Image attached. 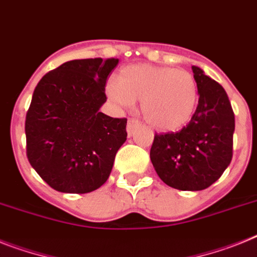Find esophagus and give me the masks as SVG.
I'll return each mask as SVG.
<instances>
[{
	"mask_svg": "<svg viewBox=\"0 0 257 257\" xmlns=\"http://www.w3.org/2000/svg\"><path fill=\"white\" fill-rule=\"evenodd\" d=\"M141 122L139 120H136V118H129L128 124H126V131H128V135L132 136L133 132H135L136 129L139 128Z\"/></svg>",
	"mask_w": 257,
	"mask_h": 257,
	"instance_id": "34e87169",
	"label": "esophagus"
}]
</instances>
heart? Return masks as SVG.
I'll use <instances>...</instances> for the list:
<instances>
[{
  "instance_id": "obj_1",
  "label": "heart",
  "mask_w": 257,
  "mask_h": 257,
  "mask_svg": "<svg viewBox=\"0 0 257 257\" xmlns=\"http://www.w3.org/2000/svg\"><path fill=\"white\" fill-rule=\"evenodd\" d=\"M105 94L118 108H131L141 100L142 116L159 131H176L188 124L198 102L197 82L183 69L149 64L125 66L118 82L109 79Z\"/></svg>"
}]
</instances>
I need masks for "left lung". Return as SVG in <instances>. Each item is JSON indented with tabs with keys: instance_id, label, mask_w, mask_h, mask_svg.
Listing matches in <instances>:
<instances>
[{
	"instance_id": "8db88e82",
	"label": "left lung",
	"mask_w": 257,
	"mask_h": 257,
	"mask_svg": "<svg viewBox=\"0 0 257 257\" xmlns=\"http://www.w3.org/2000/svg\"><path fill=\"white\" fill-rule=\"evenodd\" d=\"M198 104L176 133L155 135L150 159L159 178L179 191H202L217 182L232 158L235 117L225 88L198 66Z\"/></svg>"
}]
</instances>
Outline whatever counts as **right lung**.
Here are the masks:
<instances>
[{"label": "right lung", "instance_id": "right-lung-1", "mask_svg": "<svg viewBox=\"0 0 257 257\" xmlns=\"http://www.w3.org/2000/svg\"><path fill=\"white\" fill-rule=\"evenodd\" d=\"M117 59L72 60L43 77L26 116L27 158L40 178L64 193L102 187L126 141V118L100 112Z\"/></svg>", "mask_w": 257, "mask_h": 257}]
</instances>
